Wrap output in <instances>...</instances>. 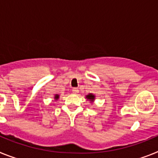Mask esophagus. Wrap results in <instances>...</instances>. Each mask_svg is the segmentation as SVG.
Listing matches in <instances>:
<instances>
[{"instance_id":"esophagus-1","label":"esophagus","mask_w":158,"mask_h":158,"mask_svg":"<svg viewBox=\"0 0 158 158\" xmlns=\"http://www.w3.org/2000/svg\"><path fill=\"white\" fill-rule=\"evenodd\" d=\"M72 92H73L74 94H78V93H79V89L75 87V88L72 89Z\"/></svg>"}]
</instances>
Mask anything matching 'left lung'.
Here are the masks:
<instances>
[{"mask_svg":"<svg viewBox=\"0 0 158 158\" xmlns=\"http://www.w3.org/2000/svg\"><path fill=\"white\" fill-rule=\"evenodd\" d=\"M86 98H87L88 101H90V103H93L94 100H95V95L93 94H91V93H90V94H88L86 95Z\"/></svg>","mask_w":158,"mask_h":158,"instance_id":"left-lung-1","label":"left lung"}]
</instances>
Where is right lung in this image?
<instances>
[{
    "instance_id": "right-lung-1",
    "label": "right lung",
    "mask_w": 158,
    "mask_h": 158,
    "mask_svg": "<svg viewBox=\"0 0 158 158\" xmlns=\"http://www.w3.org/2000/svg\"><path fill=\"white\" fill-rule=\"evenodd\" d=\"M59 98H60V95H59V94H55V95H54V99L56 101V100H58Z\"/></svg>"
}]
</instances>
